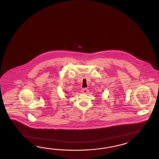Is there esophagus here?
<instances>
[{
  "mask_svg": "<svg viewBox=\"0 0 159 159\" xmlns=\"http://www.w3.org/2000/svg\"><path fill=\"white\" fill-rule=\"evenodd\" d=\"M81 92H82V93H84V94H87L88 92H89V90H88L87 88H84V89H82Z\"/></svg>",
  "mask_w": 159,
  "mask_h": 159,
  "instance_id": "1",
  "label": "esophagus"
}]
</instances>
